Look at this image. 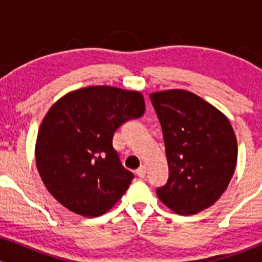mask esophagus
Wrapping results in <instances>:
<instances>
[{
    "label": "esophagus",
    "mask_w": 262,
    "mask_h": 262,
    "mask_svg": "<svg viewBox=\"0 0 262 262\" xmlns=\"http://www.w3.org/2000/svg\"><path fill=\"white\" fill-rule=\"evenodd\" d=\"M145 173H146V169H145V166H144V165H140L139 169L137 170V175L139 176L140 179H143V177L145 176Z\"/></svg>",
    "instance_id": "obj_1"
}]
</instances>
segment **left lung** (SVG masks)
I'll use <instances>...</instances> for the list:
<instances>
[{"mask_svg": "<svg viewBox=\"0 0 262 262\" xmlns=\"http://www.w3.org/2000/svg\"><path fill=\"white\" fill-rule=\"evenodd\" d=\"M150 101L169 164V180L156 189L159 200L183 215L208 208L227 189L236 166V138L229 121L185 90L151 93Z\"/></svg>", "mask_w": 262, "mask_h": 262, "instance_id": "obj_1", "label": "left lung"}]
</instances>
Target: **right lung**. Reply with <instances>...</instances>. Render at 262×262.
Masks as SVG:
<instances>
[{"label":"right lung","mask_w":262,"mask_h":262,"mask_svg":"<svg viewBox=\"0 0 262 262\" xmlns=\"http://www.w3.org/2000/svg\"><path fill=\"white\" fill-rule=\"evenodd\" d=\"M145 111L138 91L90 86L69 92L48 111L35 144L37 169L52 196L83 217L103 214L134 175L113 149V134Z\"/></svg>","instance_id":"add662e5"}]
</instances>
